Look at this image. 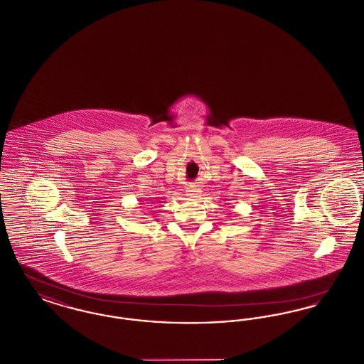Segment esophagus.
Here are the masks:
<instances>
[{
    "mask_svg": "<svg viewBox=\"0 0 364 364\" xmlns=\"http://www.w3.org/2000/svg\"><path fill=\"white\" fill-rule=\"evenodd\" d=\"M186 194H188L189 197H198L200 189L196 188V186H190V188H188V190H186Z\"/></svg>",
    "mask_w": 364,
    "mask_h": 364,
    "instance_id": "1",
    "label": "esophagus"
}]
</instances>
